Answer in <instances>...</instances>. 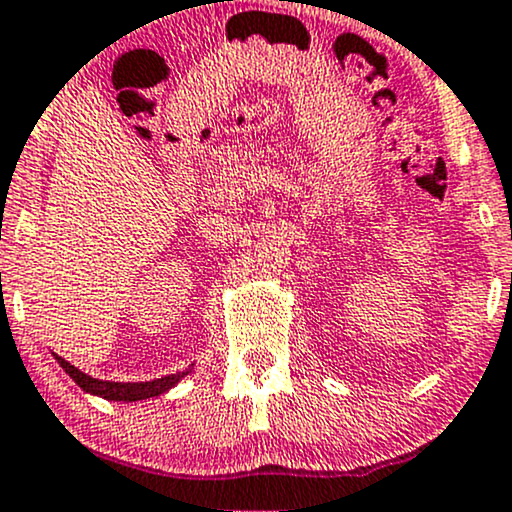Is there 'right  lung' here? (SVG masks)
Wrapping results in <instances>:
<instances>
[{
    "label": "right lung",
    "instance_id": "obj_1",
    "mask_svg": "<svg viewBox=\"0 0 512 512\" xmlns=\"http://www.w3.org/2000/svg\"><path fill=\"white\" fill-rule=\"evenodd\" d=\"M54 360L64 367V372L69 374V377L76 381L83 391L92 393V396L107 398V400H123V403H135V400H147V398L162 396V393L174 389L178 381H181L190 372V367H188V369H183V372L166 374V377L152 379V381H102V379H92L90 374L80 372L78 367H73L69 360H64V357L54 355Z\"/></svg>",
    "mask_w": 512,
    "mask_h": 512
}]
</instances>
